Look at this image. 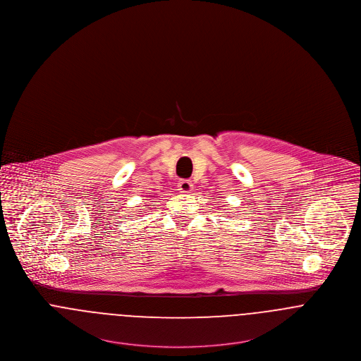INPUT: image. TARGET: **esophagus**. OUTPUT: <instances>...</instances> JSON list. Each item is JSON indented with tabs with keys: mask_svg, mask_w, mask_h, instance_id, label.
I'll list each match as a JSON object with an SVG mask.
<instances>
[{
	"mask_svg": "<svg viewBox=\"0 0 361 361\" xmlns=\"http://www.w3.org/2000/svg\"><path fill=\"white\" fill-rule=\"evenodd\" d=\"M193 189V183L188 179H182L178 182V190L182 193H190Z\"/></svg>",
	"mask_w": 361,
	"mask_h": 361,
	"instance_id": "1",
	"label": "esophagus"
}]
</instances>
